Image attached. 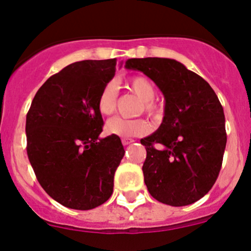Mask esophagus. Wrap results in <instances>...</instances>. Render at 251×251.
I'll return each instance as SVG.
<instances>
[{
  "mask_svg": "<svg viewBox=\"0 0 251 251\" xmlns=\"http://www.w3.org/2000/svg\"><path fill=\"white\" fill-rule=\"evenodd\" d=\"M121 142H123V144L124 146H128V144H131V143H133V139H130V138H123L121 139Z\"/></svg>",
  "mask_w": 251,
  "mask_h": 251,
  "instance_id": "34e87169",
  "label": "esophagus"
}]
</instances>
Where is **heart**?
Listing matches in <instances>:
<instances>
[{
    "mask_svg": "<svg viewBox=\"0 0 251 251\" xmlns=\"http://www.w3.org/2000/svg\"><path fill=\"white\" fill-rule=\"evenodd\" d=\"M127 88L143 102L144 110L154 119H160L162 117V108L155 103L154 100L156 89L154 83L146 77L131 78L127 81ZM117 105V91L114 85L108 84L102 89L97 100V109L102 115H109L115 110ZM150 131V124L144 119H124L120 117H114L107 121L105 124V132L113 136L131 138V137L143 136Z\"/></svg>",
    "mask_w": 251,
    "mask_h": 251,
    "instance_id": "obj_1",
    "label": "heart"
}]
</instances>
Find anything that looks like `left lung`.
<instances>
[{
    "label": "left lung",
    "instance_id": "1",
    "mask_svg": "<svg viewBox=\"0 0 251 251\" xmlns=\"http://www.w3.org/2000/svg\"><path fill=\"white\" fill-rule=\"evenodd\" d=\"M165 97V115L146 147L144 183L155 200L173 207L199 201L214 185L225 151L223 105L209 84L183 63L165 57L130 59ZM157 147H154V144Z\"/></svg>",
    "mask_w": 251,
    "mask_h": 251
}]
</instances>
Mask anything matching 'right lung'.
I'll list each match as a JSON object with an SVG mask.
<instances>
[{"mask_svg": "<svg viewBox=\"0 0 251 251\" xmlns=\"http://www.w3.org/2000/svg\"><path fill=\"white\" fill-rule=\"evenodd\" d=\"M115 66V59L68 65L39 88L26 115L27 156L37 179L71 209L103 204L125 155L118 136L100 137L103 119L97 100Z\"/></svg>", "mask_w": 251, "mask_h": 251, "instance_id": "1", "label": "right lung"}]
</instances>
